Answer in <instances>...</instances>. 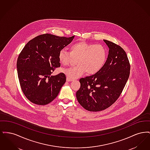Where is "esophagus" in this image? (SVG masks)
Wrapping results in <instances>:
<instances>
[{
	"mask_svg": "<svg viewBox=\"0 0 150 150\" xmlns=\"http://www.w3.org/2000/svg\"><path fill=\"white\" fill-rule=\"evenodd\" d=\"M66 80H67V81H72V79H69V78H67H67H66Z\"/></svg>",
	"mask_w": 150,
	"mask_h": 150,
	"instance_id": "esophagus-1",
	"label": "esophagus"
}]
</instances>
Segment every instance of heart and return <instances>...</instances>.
I'll return each instance as SVG.
<instances>
[{
	"label": "heart",
	"mask_w": 150,
	"mask_h": 150,
	"mask_svg": "<svg viewBox=\"0 0 150 150\" xmlns=\"http://www.w3.org/2000/svg\"><path fill=\"white\" fill-rule=\"evenodd\" d=\"M70 50V52L64 49L59 50L58 57L64 66L69 64L72 58H76L77 65L62 70L72 80L82 76L86 72L89 75L98 72L107 59V50L102 44L78 42L72 44Z\"/></svg>",
	"instance_id": "1"
}]
</instances>
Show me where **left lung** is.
I'll return each instance as SVG.
<instances>
[{
    "label": "left lung",
    "instance_id": "left-lung-1",
    "mask_svg": "<svg viewBox=\"0 0 150 150\" xmlns=\"http://www.w3.org/2000/svg\"><path fill=\"white\" fill-rule=\"evenodd\" d=\"M109 48L107 61L94 75L79 80L80 88L76 96L86 110L97 112L114 104L121 95L130 74L127 53L120 46L103 40Z\"/></svg>",
    "mask_w": 150,
    "mask_h": 150
}]
</instances>
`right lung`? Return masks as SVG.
Segmentation results:
<instances>
[{
  "label": "right lung",
  "instance_id": "1",
  "mask_svg": "<svg viewBox=\"0 0 150 150\" xmlns=\"http://www.w3.org/2000/svg\"><path fill=\"white\" fill-rule=\"evenodd\" d=\"M74 36L44 34L30 40L21 50L17 61L18 77L22 92L32 103L45 105L57 97L66 76L62 72L50 75L61 66L59 50L71 43Z\"/></svg>",
  "mask_w": 150,
  "mask_h": 150
}]
</instances>
